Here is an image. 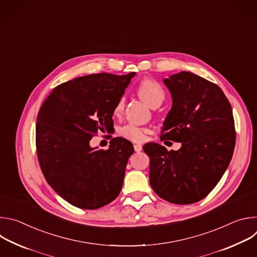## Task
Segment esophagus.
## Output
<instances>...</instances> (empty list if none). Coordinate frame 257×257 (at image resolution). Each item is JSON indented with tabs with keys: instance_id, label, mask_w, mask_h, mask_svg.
Returning a JSON list of instances; mask_svg holds the SVG:
<instances>
[{
	"instance_id": "obj_1",
	"label": "esophagus",
	"mask_w": 257,
	"mask_h": 257,
	"mask_svg": "<svg viewBox=\"0 0 257 257\" xmlns=\"http://www.w3.org/2000/svg\"><path fill=\"white\" fill-rule=\"evenodd\" d=\"M134 151L137 152V153L141 152L142 151V146L140 144H134Z\"/></svg>"
}]
</instances>
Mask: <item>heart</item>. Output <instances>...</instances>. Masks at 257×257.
<instances>
[{"instance_id": "b5f03b06", "label": "heart", "mask_w": 257, "mask_h": 257, "mask_svg": "<svg viewBox=\"0 0 257 257\" xmlns=\"http://www.w3.org/2000/svg\"><path fill=\"white\" fill-rule=\"evenodd\" d=\"M137 93L139 97L144 100L149 105L154 107L157 103H162L165 98V90L154 79L145 78L143 79L137 86ZM124 109V99L120 98L114 106L113 114L116 117H119ZM119 135L125 139L134 141V142H142L146 139V135L149 134V130L139 127L134 124H127L121 127L118 131Z\"/></svg>"}]
</instances>
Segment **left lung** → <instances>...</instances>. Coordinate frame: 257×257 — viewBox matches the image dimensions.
<instances>
[{
  "label": "left lung",
  "mask_w": 257,
  "mask_h": 257,
  "mask_svg": "<svg viewBox=\"0 0 257 257\" xmlns=\"http://www.w3.org/2000/svg\"><path fill=\"white\" fill-rule=\"evenodd\" d=\"M173 106L161 140L181 142L179 151L158 143L143 146L151 159L150 182L163 199L190 204L203 199L227 170L235 149L232 106L216 84L182 71L164 80Z\"/></svg>",
  "instance_id": "1"
}]
</instances>
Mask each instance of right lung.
<instances>
[{"mask_svg": "<svg viewBox=\"0 0 257 257\" xmlns=\"http://www.w3.org/2000/svg\"><path fill=\"white\" fill-rule=\"evenodd\" d=\"M135 72L99 73L55 87L43 102L35 127L42 172L50 186L72 205L96 209L119 195L133 144L109 141L107 150L89 146L98 131L114 126L113 109Z\"/></svg>", "mask_w": 257, "mask_h": 257, "instance_id": "obj_1", "label": "right lung"}]
</instances>
